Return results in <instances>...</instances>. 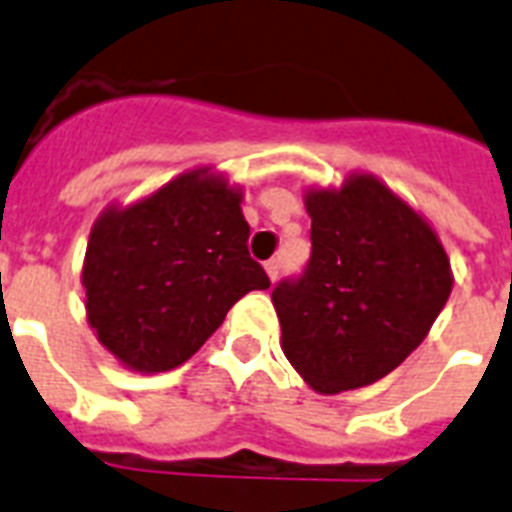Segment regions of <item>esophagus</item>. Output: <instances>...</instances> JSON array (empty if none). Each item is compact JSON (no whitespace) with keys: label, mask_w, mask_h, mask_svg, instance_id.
<instances>
[{"label":"esophagus","mask_w":512,"mask_h":512,"mask_svg":"<svg viewBox=\"0 0 512 512\" xmlns=\"http://www.w3.org/2000/svg\"><path fill=\"white\" fill-rule=\"evenodd\" d=\"M264 269H267L269 280H272V283H275L277 275H280V259H269L267 264H264Z\"/></svg>","instance_id":"esophagus-1"}]
</instances>
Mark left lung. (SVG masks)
I'll return each mask as SVG.
<instances>
[{
	"label": "left lung",
	"mask_w": 512,
	"mask_h": 512,
	"mask_svg": "<svg viewBox=\"0 0 512 512\" xmlns=\"http://www.w3.org/2000/svg\"><path fill=\"white\" fill-rule=\"evenodd\" d=\"M312 253L272 291L283 352L312 390L374 384L417 350L451 293L433 227L374 176L307 192Z\"/></svg>",
	"instance_id": "left-lung-1"
}]
</instances>
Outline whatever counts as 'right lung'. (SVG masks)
I'll return each instance as SVG.
<instances>
[{"label": "right lung", "mask_w": 512, "mask_h": 512, "mask_svg": "<svg viewBox=\"0 0 512 512\" xmlns=\"http://www.w3.org/2000/svg\"><path fill=\"white\" fill-rule=\"evenodd\" d=\"M240 200V189L200 168L95 221L82 267L87 320L122 366H181L235 301L269 288L248 253Z\"/></svg>", "instance_id": "1"}]
</instances>
